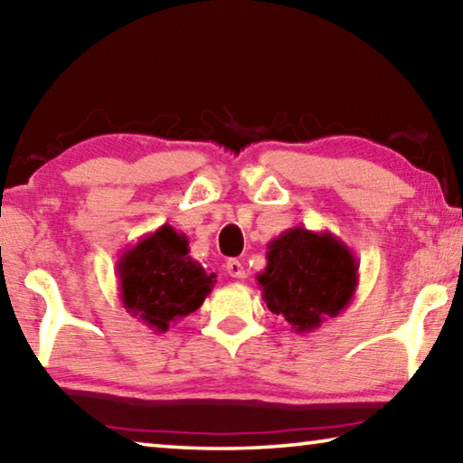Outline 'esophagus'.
<instances>
[{
    "mask_svg": "<svg viewBox=\"0 0 463 463\" xmlns=\"http://www.w3.org/2000/svg\"><path fill=\"white\" fill-rule=\"evenodd\" d=\"M226 271H229L231 278H237V279L245 278V268H242V263L239 260L226 261Z\"/></svg>",
    "mask_w": 463,
    "mask_h": 463,
    "instance_id": "esophagus-1",
    "label": "esophagus"
}]
</instances>
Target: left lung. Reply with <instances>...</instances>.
Returning <instances> with one entry per match:
<instances>
[{
    "instance_id": "left-lung-1",
    "label": "left lung",
    "mask_w": 463,
    "mask_h": 463,
    "mask_svg": "<svg viewBox=\"0 0 463 463\" xmlns=\"http://www.w3.org/2000/svg\"><path fill=\"white\" fill-rule=\"evenodd\" d=\"M265 260L257 276L261 298L294 333H312L354 300L359 263L333 232L294 226L269 241Z\"/></svg>"
}]
</instances>
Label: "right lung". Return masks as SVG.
<instances>
[{"label": "right lung", "instance_id": "right-lung-1", "mask_svg": "<svg viewBox=\"0 0 463 463\" xmlns=\"http://www.w3.org/2000/svg\"><path fill=\"white\" fill-rule=\"evenodd\" d=\"M190 241L174 226L163 224L128 247L116 263L122 307L153 333L198 310L216 284L190 257Z\"/></svg>", "mask_w": 463, "mask_h": 463}]
</instances>
